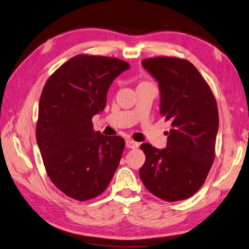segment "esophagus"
I'll return each mask as SVG.
<instances>
[{
	"instance_id": "esophagus-1",
	"label": "esophagus",
	"mask_w": 249,
	"mask_h": 249,
	"mask_svg": "<svg viewBox=\"0 0 249 249\" xmlns=\"http://www.w3.org/2000/svg\"><path fill=\"white\" fill-rule=\"evenodd\" d=\"M126 146L128 147V148L135 149V148H137L139 146V143L134 141V140H130V139H127V140H126Z\"/></svg>"
}]
</instances>
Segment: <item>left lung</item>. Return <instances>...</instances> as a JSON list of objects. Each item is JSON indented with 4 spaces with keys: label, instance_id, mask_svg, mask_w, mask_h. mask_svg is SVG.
I'll return each instance as SVG.
<instances>
[{
    "label": "left lung",
    "instance_id": "left-lung-1",
    "mask_svg": "<svg viewBox=\"0 0 249 249\" xmlns=\"http://www.w3.org/2000/svg\"><path fill=\"white\" fill-rule=\"evenodd\" d=\"M158 83L160 114L170 121L165 148L143 143L139 171L149 192L166 201L191 197L203 186L214 160L218 130L215 98L192 63L174 57L142 60Z\"/></svg>",
    "mask_w": 249,
    "mask_h": 249
}]
</instances>
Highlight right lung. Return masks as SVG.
Listing matches in <instances>:
<instances>
[{
	"mask_svg": "<svg viewBox=\"0 0 249 249\" xmlns=\"http://www.w3.org/2000/svg\"><path fill=\"white\" fill-rule=\"evenodd\" d=\"M128 69L112 57L77 55L44 85L36 139L50 179L69 197H96L118 169L124 139L94 131L91 120L105 109L115 77Z\"/></svg>",
	"mask_w": 249,
	"mask_h": 249,
	"instance_id": "obj_1",
	"label": "right lung"
}]
</instances>
